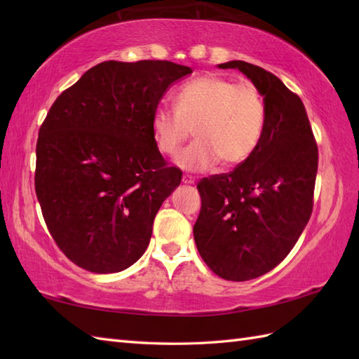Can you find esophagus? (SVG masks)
<instances>
[{"label": "esophagus", "mask_w": 359, "mask_h": 359, "mask_svg": "<svg viewBox=\"0 0 359 359\" xmlns=\"http://www.w3.org/2000/svg\"><path fill=\"white\" fill-rule=\"evenodd\" d=\"M182 182H184V184H188V185H191V184H194L196 182V179L193 177V175H189V174H185L184 177H182Z\"/></svg>", "instance_id": "esophagus-1"}]
</instances>
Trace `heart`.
I'll list each match as a JSON object with an SVG mask.
<instances>
[{"mask_svg": "<svg viewBox=\"0 0 359 359\" xmlns=\"http://www.w3.org/2000/svg\"><path fill=\"white\" fill-rule=\"evenodd\" d=\"M174 104L157 106L152 133L157 148L175 156L194 128L197 139L177 157L185 170H208L219 160L224 166L241 165L261 143L266 106L253 81L203 75L185 83Z\"/></svg>", "mask_w": 359, "mask_h": 359, "instance_id": "1", "label": "heart"}]
</instances>
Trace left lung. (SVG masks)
I'll return each instance as SVG.
<instances>
[{
  "label": "left lung",
  "mask_w": 359,
  "mask_h": 359,
  "mask_svg": "<svg viewBox=\"0 0 359 359\" xmlns=\"http://www.w3.org/2000/svg\"><path fill=\"white\" fill-rule=\"evenodd\" d=\"M219 67L245 74L266 106L253 154L233 171L197 184V250L212 273L241 282L284 261L306 228L313 211L318 144L301 98L276 75L241 60Z\"/></svg>",
  "instance_id": "1"
}]
</instances>
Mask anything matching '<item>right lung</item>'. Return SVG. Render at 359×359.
Instances as JSON below:
<instances>
[{
  "label": "right lung",
  "mask_w": 359,
  "mask_h": 359,
  "mask_svg": "<svg viewBox=\"0 0 359 359\" xmlns=\"http://www.w3.org/2000/svg\"><path fill=\"white\" fill-rule=\"evenodd\" d=\"M193 71L166 60L103 62L63 90L40 126L35 193L58 248L93 273H117L148 248L160 205L180 185L152 114Z\"/></svg>",
  "instance_id": "right-lung-1"
}]
</instances>
